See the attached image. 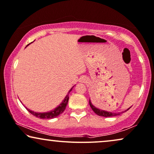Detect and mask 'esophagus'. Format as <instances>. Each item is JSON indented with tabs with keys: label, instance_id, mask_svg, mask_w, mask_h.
Listing matches in <instances>:
<instances>
[{
	"label": "esophagus",
	"instance_id": "34e87169",
	"mask_svg": "<svg viewBox=\"0 0 154 154\" xmlns=\"http://www.w3.org/2000/svg\"><path fill=\"white\" fill-rule=\"evenodd\" d=\"M87 80H88V79H87V78H86V77H82L80 79L81 82H83V83L87 82Z\"/></svg>",
	"mask_w": 154,
	"mask_h": 154
}]
</instances>
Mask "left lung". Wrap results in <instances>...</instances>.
Returning <instances> with one entry per match:
<instances>
[{"instance_id":"left-lung-1","label":"left lung","mask_w":154,"mask_h":154,"mask_svg":"<svg viewBox=\"0 0 154 154\" xmlns=\"http://www.w3.org/2000/svg\"><path fill=\"white\" fill-rule=\"evenodd\" d=\"M89 105H90L91 108L93 111L95 112V113H96L97 115L100 116H103V117H112V116H118V115H120L121 113H123V112L127 111L128 109H130V108H131L130 107L129 109H128L124 111L119 112V113H112V112L103 111V110H100V109H97V108L95 107V106L93 105L91 101V100H89Z\"/></svg>"}]
</instances>
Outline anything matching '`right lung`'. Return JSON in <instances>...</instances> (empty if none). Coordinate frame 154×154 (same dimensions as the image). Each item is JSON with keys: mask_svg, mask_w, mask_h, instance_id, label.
<instances>
[{"mask_svg": "<svg viewBox=\"0 0 154 154\" xmlns=\"http://www.w3.org/2000/svg\"><path fill=\"white\" fill-rule=\"evenodd\" d=\"M72 88H71V90L69 91V92L68 93H70L71 91ZM68 99H69V96H68V95H66V96L65 97V98H64V100H63L62 103H60V105L58 106V107H56V109L53 110V111H51L48 112H45V113H37V112H34L33 111H31V110L28 109L26 107V109H27L32 115L35 116V117L39 118V119H54V118L58 116L60 114H61L63 112L65 111L66 106H67V104H68Z\"/></svg>", "mask_w": 154, "mask_h": 154, "instance_id": "right-lung-1", "label": "right lung"}]
</instances>
